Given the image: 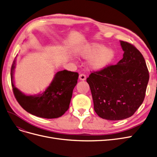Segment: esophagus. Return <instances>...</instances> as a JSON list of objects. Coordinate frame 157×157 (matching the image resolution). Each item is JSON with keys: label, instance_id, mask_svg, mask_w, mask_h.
<instances>
[{"label": "esophagus", "instance_id": "esophagus-1", "mask_svg": "<svg viewBox=\"0 0 157 157\" xmlns=\"http://www.w3.org/2000/svg\"><path fill=\"white\" fill-rule=\"evenodd\" d=\"M86 78V76L85 74H84V73L80 74V75H79V79L80 80H85Z\"/></svg>", "mask_w": 157, "mask_h": 157}]
</instances>
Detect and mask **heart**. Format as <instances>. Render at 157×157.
Instances as JSON below:
<instances>
[{
    "label": "heart",
    "instance_id": "obj_1",
    "mask_svg": "<svg viewBox=\"0 0 157 157\" xmlns=\"http://www.w3.org/2000/svg\"><path fill=\"white\" fill-rule=\"evenodd\" d=\"M78 55L84 59H91L89 62L91 70H100L107 66L114 59L115 52L102 44L95 43L87 44L80 49Z\"/></svg>",
    "mask_w": 157,
    "mask_h": 157
}]
</instances>
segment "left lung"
<instances>
[{
	"label": "left lung",
	"instance_id": "1",
	"mask_svg": "<svg viewBox=\"0 0 157 157\" xmlns=\"http://www.w3.org/2000/svg\"><path fill=\"white\" fill-rule=\"evenodd\" d=\"M123 58L115 65L92 72L86 79L94 110L102 118L120 121L132 116L142 104L149 78L143 55L133 44L121 40Z\"/></svg>",
	"mask_w": 157,
	"mask_h": 157
}]
</instances>
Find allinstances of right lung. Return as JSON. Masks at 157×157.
<instances>
[{
  "label": "right lung",
  "instance_id": "1",
  "mask_svg": "<svg viewBox=\"0 0 157 157\" xmlns=\"http://www.w3.org/2000/svg\"><path fill=\"white\" fill-rule=\"evenodd\" d=\"M15 64V59L11 68V86L15 97L21 107L31 115L41 118H56L63 115L69 109L78 73L67 70L58 71L44 91L34 96L26 95L13 84Z\"/></svg>",
  "mask_w": 157,
  "mask_h": 157
}]
</instances>
